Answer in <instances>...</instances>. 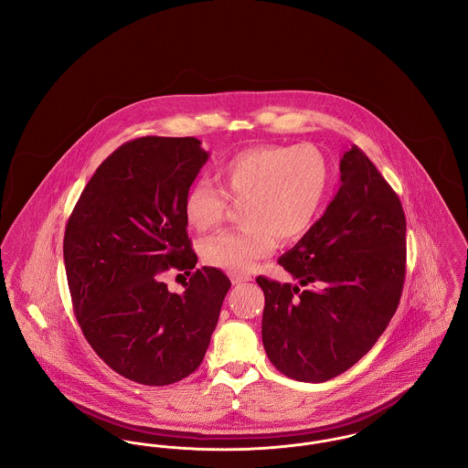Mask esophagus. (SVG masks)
<instances>
[{"instance_id":"obj_1","label":"esophagus","mask_w":468,"mask_h":468,"mask_svg":"<svg viewBox=\"0 0 468 468\" xmlns=\"http://www.w3.org/2000/svg\"><path fill=\"white\" fill-rule=\"evenodd\" d=\"M246 282H251V276H248V274H232V283L234 285L246 283Z\"/></svg>"}]
</instances>
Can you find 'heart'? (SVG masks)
<instances>
[{
    "instance_id": "b5f03b06",
    "label": "heart",
    "mask_w": 468,
    "mask_h": 468,
    "mask_svg": "<svg viewBox=\"0 0 468 468\" xmlns=\"http://www.w3.org/2000/svg\"><path fill=\"white\" fill-rule=\"evenodd\" d=\"M220 188L206 179L186 190L183 213L200 232L215 229L227 213V197L245 200L241 229L223 230L200 245L206 264L243 274L282 241L303 238L319 218L331 169L314 144H261L225 158L217 169Z\"/></svg>"
}]
</instances>
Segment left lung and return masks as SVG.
<instances>
[{
	"label": "left lung",
	"instance_id": "1",
	"mask_svg": "<svg viewBox=\"0 0 468 468\" xmlns=\"http://www.w3.org/2000/svg\"><path fill=\"white\" fill-rule=\"evenodd\" d=\"M340 181L325 213L278 259L311 287L257 278L266 354L301 382L354 367L386 331L405 282L407 222L396 192L357 146L345 153Z\"/></svg>",
	"mask_w": 468,
	"mask_h": 468
}]
</instances>
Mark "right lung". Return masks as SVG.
I'll list each match as a JSON object with an SVG mask.
<instances>
[{
	"label": "right lung",
	"instance_id": "1",
	"mask_svg": "<svg viewBox=\"0 0 468 468\" xmlns=\"http://www.w3.org/2000/svg\"><path fill=\"white\" fill-rule=\"evenodd\" d=\"M209 153L196 137H141L107 156L75 204L63 257L75 317L116 373L169 386L198 368L230 280L194 270L183 202ZM191 274L183 295L164 270Z\"/></svg>",
	"mask_w": 468,
	"mask_h": 468
}]
</instances>
